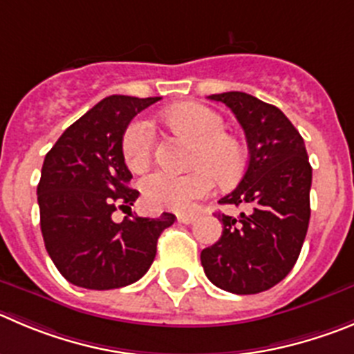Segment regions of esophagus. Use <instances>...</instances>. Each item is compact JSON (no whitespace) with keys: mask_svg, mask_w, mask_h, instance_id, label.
Returning <instances> with one entry per match:
<instances>
[{"mask_svg":"<svg viewBox=\"0 0 354 354\" xmlns=\"http://www.w3.org/2000/svg\"><path fill=\"white\" fill-rule=\"evenodd\" d=\"M178 222L185 223V225H190V223L196 222V216L194 214H178Z\"/></svg>","mask_w":354,"mask_h":354,"instance_id":"esophagus-1","label":"esophagus"}]
</instances>
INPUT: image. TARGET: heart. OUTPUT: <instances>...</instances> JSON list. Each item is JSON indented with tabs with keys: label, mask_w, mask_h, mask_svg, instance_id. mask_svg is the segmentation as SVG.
Instances as JSON below:
<instances>
[{
	"label": "heart",
	"mask_w": 354,
	"mask_h": 354,
	"mask_svg": "<svg viewBox=\"0 0 354 354\" xmlns=\"http://www.w3.org/2000/svg\"><path fill=\"white\" fill-rule=\"evenodd\" d=\"M167 122L178 131L188 132L197 140L194 166L190 173L158 169L141 180L145 203L151 209H173L185 213L194 203L209 196L214 176L223 183L237 180L246 167V151L234 136L225 132L220 113L199 102H187L166 113ZM153 129L150 122L136 118L125 127L122 136V157L129 169L143 171L153 155Z\"/></svg>",
	"instance_id": "b5f03b06"
}]
</instances>
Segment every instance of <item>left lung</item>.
Returning <instances> with one entry per match:
<instances>
[{
    "label": "left lung",
    "instance_id": "left-lung-1",
    "mask_svg": "<svg viewBox=\"0 0 354 354\" xmlns=\"http://www.w3.org/2000/svg\"><path fill=\"white\" fill-rule=\"evenodd\" d=\"M232 110L250 150L246 171L222 204L250 206L239 218L218 213L222 237L201 253L207 279L237 295L266 292L285 279L309 227L313 169L306 145L279 108L246 92L209 95Z\"/></svg>",
    "mask_w": 354,
    "mask_h": 354
}]
</instances>
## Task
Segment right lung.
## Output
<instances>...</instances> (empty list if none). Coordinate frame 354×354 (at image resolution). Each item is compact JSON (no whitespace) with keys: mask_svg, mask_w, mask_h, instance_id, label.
Instances as JSON below:
<instances>
[{"mask_svg":"<svg viewBox=\"0 0 354 354\" xmlns=\"http://www.w3.org/2000/svg\"><path fill=\"white\" fill-rule=\"evenodd\" d=\"M160 97L108 95L69 125L45 155L38 183L43 241L59 272L73 285L113 290L138 281L157 253L162 230L176 216L129 213L140 192L129 188L131 171L122 157L129 122Z\"/></svg>","mask_w":354,"mask_h":354,"instance_id":"right-lung-1","label":"right lung"}]
</instances>
